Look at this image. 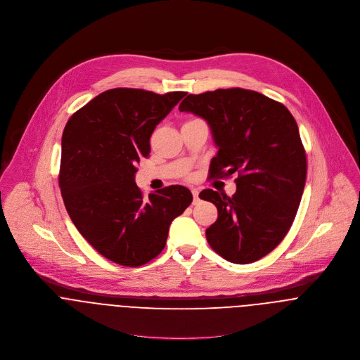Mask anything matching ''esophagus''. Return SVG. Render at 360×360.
<instances>
[{
  "label": "esophagus",
  "instance_id": "34e87169",
  "mask_svg": "<svg viewBox=\"0 0 360 360\" xmlns=\"http://www.w3.org/2000/svg\"><path fill=\"white\" fill-rule=\"evenodd\" d=\"M191 193H193V198H194V204H197V202H198V201H200V197H198V194H200V193H198V190H197V188H193V190H191Z\"/></svg>",
  "mask_w": 360,
  "mask_h": 360
}]
</instances>
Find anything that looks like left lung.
I'll return each instance as SVG.
<instances>
[{"instance_id": "8db88e82", "label": "left lung", "mask_w": 360, "mask_h": 360, "mask_svg": "<svg viewBox=\"0 0 360 360\" xmlns=\"http://www.w3.org/2000/svg\"><path fill=\"white\" fill-rule=\"evenodd\" d=\"M179 109L209 124L217 147L210 177L238 173L233 197L210 188L200 194L217 207V220L206 229L209 245L237 264L266 257L288 233L305 187L307 155L294 116L244 89L190 94Z\"/></svg>"}]
</instances>
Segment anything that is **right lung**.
Here are the masks:
<instances>
[{
  "mask_svg": "<svg viewBox=\"0 0 360 360\" xmlns=\"http://www.w3.org/2000/svg\"><path fill=\"white\" fill-rule=\"evenodd\" d=\"M186 96L112 89L68 120L59 187L79 233L103 255L137 267L165 248L169 227L193 202L187 187L169 186L146 200L136 166L151 151V134Z\"/></svg>",
  "mask_w": 360,
  "mask_h": 360,
  "instance_id": "obj_1",
  "label": "right lung"
}]
</instances>
